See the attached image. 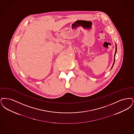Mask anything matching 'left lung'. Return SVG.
Returning <instances> with one entry per match:
<instances>
[{
    "instance_id": "obj_1",
    "label": "left lung",
    "mask_w": 134,
    "mask_h": 134,
    "mask_svg": "<svg viewBox=\"0 0 134 134\" xmlns=\"http://www.w3.org/2000/svg\"><path fill=\"white\" fill-rule=\"evenodd\" d=\"M116 52H115V55H114V64H113V66H112V67H111V69H112V68H113V65H114V63H115V55H116Z\"/></svg>"
}]
</instances>
